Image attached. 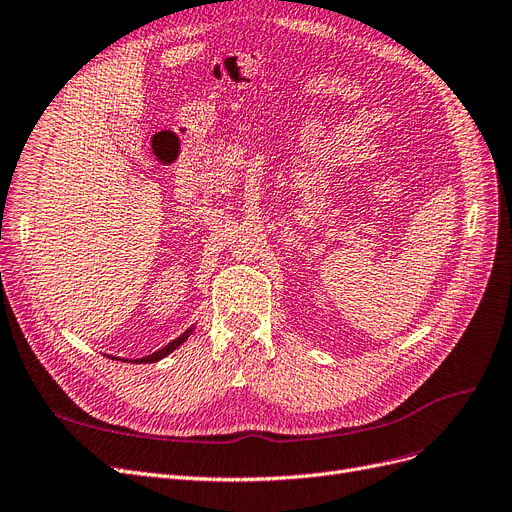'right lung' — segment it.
Returning <instances> with one entry per match:
<instances>
[{
  "mask_svg": "<svg viewBox=\"0 0 512 512\" xmlns=\"http://www.w3.org/2000/svg\"><path fill=\"white\" fill-rule=\"evenodd\" d=\"M194 329H196V327L192 325L189 329H185L177 339H173V342H168L164 348H160V350H156V352H151V354H147V356H143V358H130V361H128V358H118V356H109V358H118V361H124V363H139V365H141V363H158V361H162L164 356H168L170 352L177 350V348L185 342V339L194 333Z\"/></svg>",
  "mask_w": 512,
  "mask_h": 512,
  "instance_id": "add662e5",
  "label": "right lung"
}]
</instances>
